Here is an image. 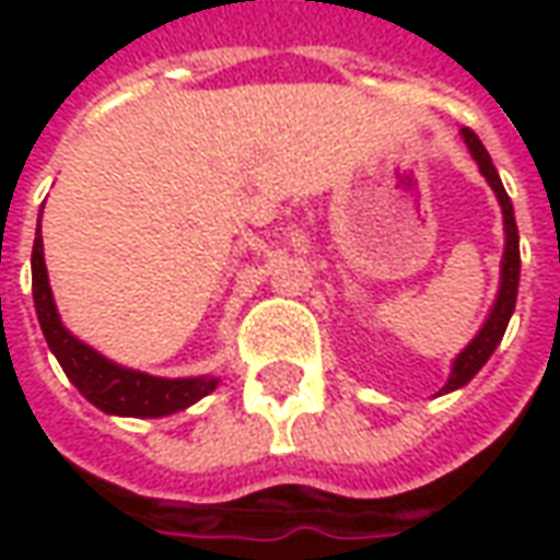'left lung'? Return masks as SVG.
<instances>
[{
  "instance_id": "obj_1",
  "label": "left lung",
  "mask_w": 560,
  "mask_h": 560,
  "mask_svg": "<svg viewBox=\"0 0 560 560\" xmlns=\"http://www.w3.org/2000/svg\"><path fill=\"white\" fill-rule=\"evenodd\" d=\"M462 140L468 147L470 159L477 161V167L486 176V183L498 197V207H501V215H504V255H501V279H498V293H494V303L489 308V315L482 320V327L477 329V336L456 353V360L450 365V377L446 384L434 396H446V393H456L468 384L470 377L480 372L482 365L489 363V357L494 353V348L501 345L506 332V324L516 312V293H518V269H522V260H518V228L516 215H513V203L504 191V183L494 171L489 152L480 143V138L470 131V128H462Z\"/></svg>"
}]
</instances>
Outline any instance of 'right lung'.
Here are the masks:
<instances>
[{
    "label": "right lung",
    "instance_id": "add662e5",
    "mask_svg": "<svg viewBox=\"0 0 560 560\" xmlns=\"http://www.w3.org/2000/svg\"><path fill=\"white\" fill-rule=\"evenodd\" d=\"M32 300H35V315L42 324L47 348L54 351L68 381L80 389V396L92 401L98 411L114 413V417H143V420L167 417V413L191 408L195 401L219 387L221 377L215 375L159 377L140 369H128L78 339L62 324L59 308H56L54 288H50V276L44 264L42 219H38L35 245H32Z\"/></svg>",
    "mask_w": 560,
    "mask_h": 560
}]
</instances>
